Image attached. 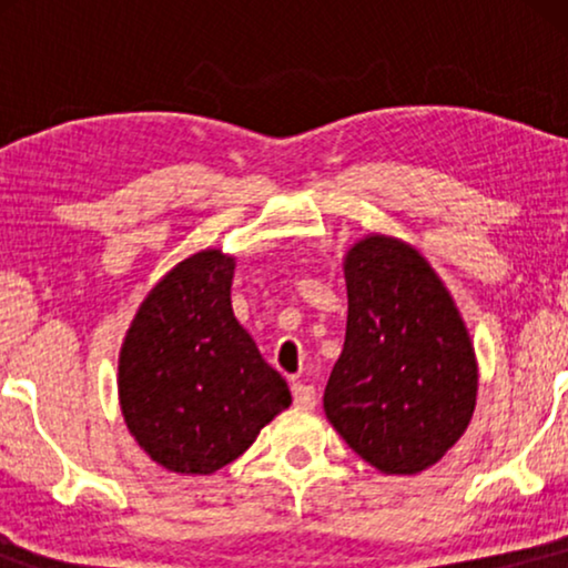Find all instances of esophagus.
Listing matches in <instances>:
<instances>
[{"instance_id": "34e87169", "label": "esophagus", "mask_w": 568, "mask_h": 568, "mask_svg": "<svg viewBox=\"0 0 568 568\" xmlns=\"http://www.w3.org/2000/svg\"><path fill=\"white\" fill-rule=\"evenodd\" d=\"M292 398H294V406L313 408L317 403V393L313 385H305V383H300V379H292Z\"/></svg>"}]
</instances>
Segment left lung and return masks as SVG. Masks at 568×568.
Returning <instances> with one entry per match:
<instances>
[{"label": "left lung", "instance_id": "8db88e82", "mask_svg": "<svg viewBox=\"0 0 568 568\" xmlns=\"http://www.w3.org/2000/svg\"><path fill=\"white\" fill-rule=\"evenodd\" d=\"M346 341L323 408L385 476H416L468 429L478 362L453 294L414 245L369 232L344 255Z\"/></svg>", "mask_w": 568, "mask_h": 568}]
</instances>
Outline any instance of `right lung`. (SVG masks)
Instances as JSON below:
<instances>
[{
  "instance_id": "add662e5",
  "label": "right lung",
  "mask_w": 568,
  "mask_h": 568,
  "mask_svg": "<svg viewBox=\"0 0 568 568\" xmlns=\"http://www.w3.org/2000/svg\"><path fill=\"white\" fill-rule=\"evenodd\" d=\"M235 258L206 247L152 286L119 354V403L136 445L181 476L237 460L290 408L286 379L232 313Z\"/></svg>"
}]
</instances>
